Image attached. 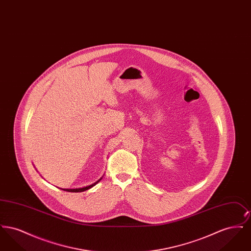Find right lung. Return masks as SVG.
<instances>
[{
	"mask_svg": "<svg viewBox=\"0 0 251 251\" xmlns=\"http://www.w3.org/2000/svg\"><path fill=\"white\" fill-rule=\"evenodd\" d=\"M101 179V178L100 179H99V180H97L96 182H94L93 184H91V185H88V186H85V187H83V188H76V189H62V190H64V191H67V192H72V193H78V192H84L85 191V190H88L89 188H91V187H93L94 185H96L100 180Z\"/></svg>",
	"mask_w": 251,
	"mask_h": 251,
	"instance_id": "add662e5",
	"label": "right lung"
}]
</instances>
